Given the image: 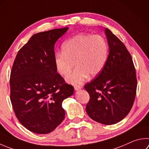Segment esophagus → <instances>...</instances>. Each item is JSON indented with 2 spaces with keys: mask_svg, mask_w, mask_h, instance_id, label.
<instances>
[{
  "mask_svg": "<svg viewBox=\"0 0 149 149\" xmlns=\"http://www.w3.org/2000/svg\"><path fill=\"white\" fill-rule=\"evenodd\" d=\"M81 88H82V86H74L75 91H79V90H80V89H81Z\"/></svg>",
  "mask_w": 149,
  "mask_h": 149,
  "instance_id": "esophagus-1",
  "label": "esophagus"
}]
</instances>
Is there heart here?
Wrapping results in <instances>:
<instances>
[{"instance_id": "obj_1", "label": "heart", "mask_w": 149, "mask_h": 149, "mask_svg": "<svg viewBox=\"0 0 149 149\" xmlns=\"http://www.w3.org/2000/svg\"><path fill=\"white\" fill-rule=\"evenodd\" d=\"M62 51L56 53L54 57L56 71L65 77L72 72L75 64L76 69L66 78V81L78 86L89 75L94 77L101 74L107 63L109 49L102 36L82 33L64 42Z\"/></svg>"}]
</instances>
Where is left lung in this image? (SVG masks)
<instances>
[{"label": "left lung", "instance_id": "left-lung-1", "mask_svg": "<svg viewBox=\"0 0 149 149\" xmlns=\"http://www.w3.org/2000/svg\"><path fill=\"white\" fill-rule=\"evenodd\" d=\"M109 51L106 64L85 89L90 95L88 115L99 123L111 125L128 114L136 98L137 79L133 61L125 45L105 29Z\"/></svg>", "mask_w": 149, "mask_h": 149}]
</instances>
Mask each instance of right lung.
Masks as SVG:
<instances>
[{"label": "right lung", "instance_id": "obj_1", "mask_svg": "<svg viewBox=\"0 0 149 149\" xmlns=\"http://www.w3.org/2000/svg\"><path fill=\"white\" fill-rule=\"evenodd\" d=\"M68 28L34 34L18 51L10 74V100L17 119L34 133L53 131L65 117L62 106L74 88L56 71L54 47Z\"/></svg>", "mask_w": 149, "mask_h": 149}]
</instances>
